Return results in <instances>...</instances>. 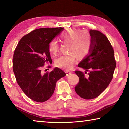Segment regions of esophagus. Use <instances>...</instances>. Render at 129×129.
<instances>
[{
    "label": "esophagus",
    "mask_w": 129,
    "mask_h": 129,
    "mask_svg": "<svg viewBox=\"0 0 129 129\" xmlns=\"http://www.w3.org/2000/svg\"><path fill=\"white\" fill-rule=\"evenodd\" d=\"M66 73H67V76L69 75L72 74V72H70V71H66Z\"/></svg>",
    "instance_id": "1"
}]
</instances>
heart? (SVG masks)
<instances>
[{"label":"heart","instance_id":"heart-1","mask_svg":"<svg viewBox=\"0 0 129 129\" xmlns=\"http://www.w3.org/2000/svg\"><path fill=\"white\" fill-rule=\"evenodd\" d=\"M61 39L64 43H69L68 46L69 54L62 55L55 62L56 66L62 69L69 70L76 61L77 56L83 58L89 54L91 43L87 35L80 29H71L63 33ZM50 53L56 55L60 50V44L56 39H52L49 44Z\"/></svg>","mask_w":129,"mask_h":129}]
</instances>
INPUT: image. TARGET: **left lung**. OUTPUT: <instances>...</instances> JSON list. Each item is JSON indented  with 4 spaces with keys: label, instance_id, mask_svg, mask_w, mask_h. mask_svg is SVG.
I'll use <instances>...</instances> for the list:
<instances>
[{
    "label": "left lung",
    "instance_id": "left-lung-1",
    "mask_svg": "<svg viewBox=\"0 0 129 129\" xmlns=\"http://www.w3.org/2000/svg\"><path fill=\"white\" fill-rule=\"evenodd\" d=\"M90 34L89 55L78 64L89 73L85 75L81 71L75 72L79 78L75 92L85 99L96 98L106 89L113 79L116 64L114 49L106 35L96 30H90Z\"/></svg>",
    "mask_w": 129,
    "mask_h": 129
}]
</instances>
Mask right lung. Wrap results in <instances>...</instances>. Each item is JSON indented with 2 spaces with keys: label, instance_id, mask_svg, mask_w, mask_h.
Wrapping results in <instances>:
<instances>
[{
  "label": "right lung",
  "instance_id": "1",
  "mask_svg": "<svg viewBox=\"0 0 129 129\" xmlns=\"http://www.w3.org/2000/svg\"><path fill=\"white\" fill-rule=\"evenodd\" d=\"M63 28H40L24 35L14 50L13 70L16 80L25 94L33 100L43 103L53 95L56 81L66 75L55 68L43 73L45 63H51L49 44Z\"/></svg>",
  "mask_w": 129,
  "mask_h": 129
}]
</instances>
